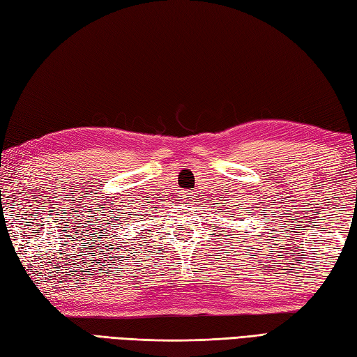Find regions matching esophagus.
<instances>
[{
    "label": "esophagus",
    "mask_w": 357,
    "mask_h": 357,
    "mask_svg": "<svg viewBox=\"0 0 357 357\" xmlns=\"http://www.w3.org/2000/svg\"><path fill=\"white\" fill-rule=\"evenodd\" d=\"M192 201H193V196H192V193H187V195H184V202L190 204Z\"/></svg>",
    "instance_id": "1"
}]
</instances>
